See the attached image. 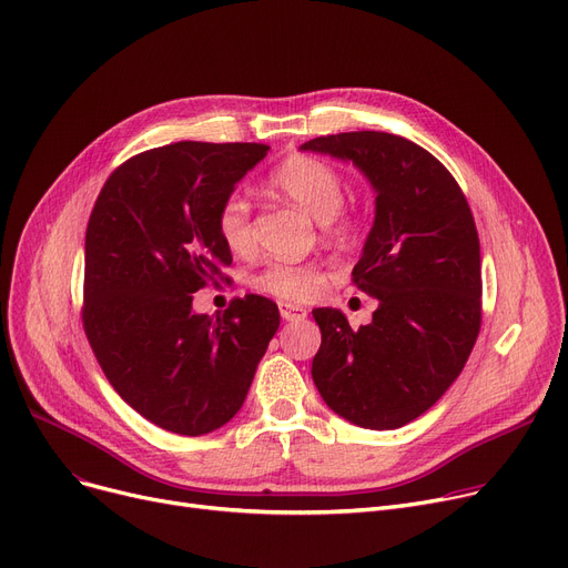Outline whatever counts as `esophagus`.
I'll return each mask as SVG.
<instances>
[{
    "instance_id": "34e87169",
    "label": "esophagus",
    "mask_w": 568,
    "mask_h": 568,
    "mask_svg": "<svg viewBox=\"0 0 568 568\" xmlns=\"http://www.w3.org/2000/svg\"><path fill=\"white\" fill-rule=\"evenodd\" d=\"M278 308H281V317L285 322H302L306 317V311L300 308V306H294V304H281Z\"/></svg>"
}]
</instances>
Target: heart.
<instances>
[{"label":"heart","mask_w":568,"mask_h":568,"mask_svg":"<svg viewBox=\"0 0 568 568\" xmlns=\"http://www.w3.org/2000/svg\"><path fill=\"white\" fill-rule=\"evenodd\" d=\"M268 186L294 202L306 214L320 223H334L336 230H345L347 223L338 221L343 206V176L341 172L322 159L292 154L281 161L268 174ZM219 234L227 251L234 255H248L255 246V234L251 223V204L244 195H230L219 209ZM324 272L317 264H292L272 262L253 278L255 290L272 294L283 302H308L322 290Z\"/></svg>","instance_id":"b5f03b06"}]
</instances>
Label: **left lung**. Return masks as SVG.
<instances>
[{
  "label": "left lung",
  "instance_id": "8db88e82",
  "mask_svg": "<svg viewBox=\"0 0 568 568\" xmlns=\"http://www.w3.org/2000/svg\"><path fill=\"white\" fill-rule=\"evenodd\" d=\"M304 152L359 168L375 191V221L352 283L377 300L352 329L338 308H315L320 396L354 426L394 430L430 409L460 375L481 329V248L452 172L394 133L322 135Z\"/></svg>",
  "mask_w": 568,
  "mask_h": 568
}]
</instances>
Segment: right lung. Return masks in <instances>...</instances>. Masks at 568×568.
Segmentation results:
<instances>
[{
  "label": "right lung",
  "instance_id": "add662e5",
  "mask_svg": "<svg viewBox=\"0 0 568 568\" xmlns=\"http://www.w3.org/2000/svg\"><path fill=\"white\" fill-rule=\"evenodd\" d=\"M266 152L257 142L149 149L108 176L89 216L84 334L114 392L163 430L225 426L278 332V306L257 294L216 317L193 311L200 287L230 281L219 209Z\"/></svg>",
  "mask_w": 568,
  "mask_h": 568
}]
</instances>
